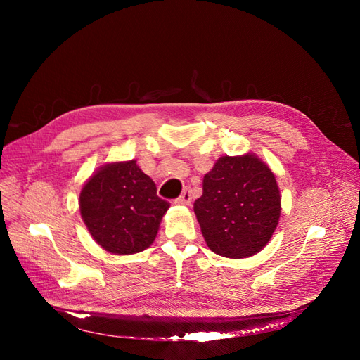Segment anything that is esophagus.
Here are the masks:
<instances>
[{"instance_id": "obj_1", "label": "esophagus", "mask_w": 360, "mask_h": 360, "mask_svg": "<svg viewBox=\"0 0 360 360\" xmlns=\"http://www.w3.org/2000/svg\"><path fill=\"white\" fill-rule=\"evenodd\" d=\"M191 201H192V195H191V192L189 191H184L180 197L176 200V202L177 204H181V205H188V204H191Z\"/></svg>"}]
</instances>
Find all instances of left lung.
<instances>
[{"instance_id": "1", "label": "left lung", "mask_w": 360, "mask_h": 360, "mask_svg": "<svg viewBox=\"0 0 360 360\" xmlns=\"http://www.w3.org/2000/svg\"><path fill=\"white\" fill-rule=\"evenodd\" d=\"M201 233L214 254L249 258L274 236L281 217V192L267 163L249 151L221 156L205 174L193 202Z\"/></svg>"}]
</instances>
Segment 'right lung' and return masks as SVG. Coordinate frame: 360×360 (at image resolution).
I'll return each instance as SVG.
<instances>
[{"label":"right lung","mask_w":360,"mask_h":360,"mask_svg":"<svg viewBox=\"0 0 360 360\" xmlns=\"http://www.w3.org/2000/svg\"><path fill=\"white\" fill-rule=\"evenodd\" d=\"M169 202L135 159L105 163L84 183L79 210L94 242L114 255L138 254L155 242Z\"/></svg>","instance_id":"right-lung-1"}]
</instances>
